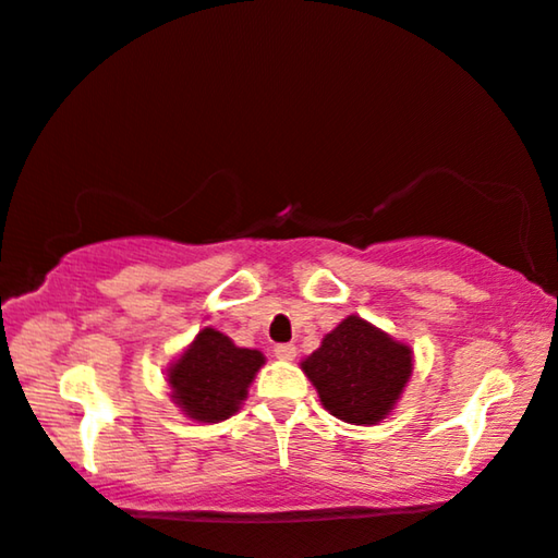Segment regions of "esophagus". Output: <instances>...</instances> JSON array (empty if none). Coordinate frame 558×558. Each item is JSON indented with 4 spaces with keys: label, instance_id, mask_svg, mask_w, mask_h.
Listing matches in <instances>:
<instances>
[{
    "label": "esophagus",
    "instance_id": "obj_1",
    "mask_svg": "<svg viewBox=\"0 0 558 558\" xmlns=\"http://www.w3.org/2000/svg\"><path fill=\"white\" fill-rule=\"evenodd\" d=\"M272 351H276V356L280 361H293L295 359V347H293V343H278V347L272 349Z\"/></svg>",
    "mask_w": 558,
    "mask_h": 558
}]
</instances>
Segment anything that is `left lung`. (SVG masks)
I'll return each mask as SVG.
<instances>
[{"mask_svg":"<svg viewBox=\"0 0 558 558\" xmlns=\"http://www.w3.org/2000/svg\"><path fill=\"white\" fill-rule=\"evenodd\" d=\"M301 366L333 417L376 425L410 379L412 351L364 318L349 316Z\"/></svg>","mask_w":558,"mask_h":558,"instance_id":"8db88e82","label":"left lung"}]
</instances>
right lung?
<instances>
[{
    "label": "right lung",
    "instance_id": "obj_1",
    "mask_svg": "<svg viewBox=\"0 0 558 558\" xmlns=\"http://www.w3.org/2000/svg\"><path fill=\"white\" fill-rule=\"evenodd\" d=\"M265 356L255 349H238L225 333L204 328L182 359L169 368L171 397L192 420L219 422L240 410L250 381Z\"/></svg>",
    "mask_w": 558,
    "mask_h": 558
}]
</instances>
